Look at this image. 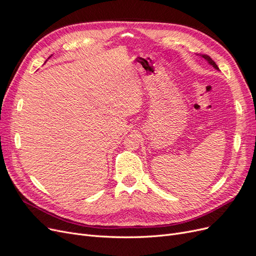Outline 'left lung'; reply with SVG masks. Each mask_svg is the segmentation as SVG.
Here are the masks:
<instances>
[{"mask_svg": "<svg viewBox=\"0 0 256 256\" xmlns=\"http://www.w3.org/2000/svg\"><path fill=\"white\" fill-rule=\"evenodd\" d=\"M196 56H200L202 58H204L206 62H208V64H209V65H212L214 69H216V70H219V67L216 66V64L212 60V58H210V56H208L207 54H196Z\"/></svg>", "mask_w": 256, "mask_h": 256, "instance_id": "left-lung-1", "label": "left lung"}]
</instances>
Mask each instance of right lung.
<instances>
[{"label": "right lung", "instance_id": "right-lung-1", "mask_svg": "<svg viewBox=\"0 0 256 256\" xmlns=\"http://www.w3.org/2000/svg\"><path fill=\"white\" fill-rule=\"evenodd\" d=\"M50 58H51V56H50Z\"/></svg>", "mask_w": 256, "mask_h": 256}]
</instances>
